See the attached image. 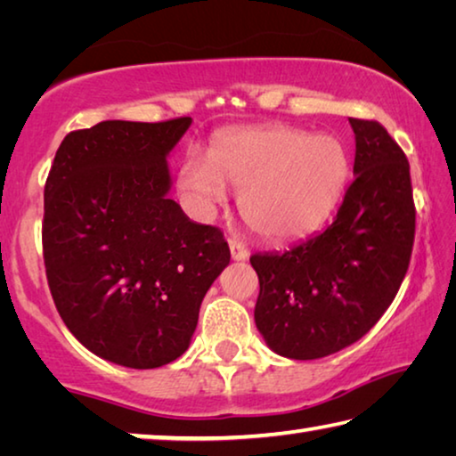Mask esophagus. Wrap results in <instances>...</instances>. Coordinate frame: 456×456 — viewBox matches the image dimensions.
<instances>
[{"label":"esophagus","mask_w":456,"mask_h":456,"mask_svg":"<svg viewBox=\"0 0 456 456\" xmlns=\"http://www.w3.org/2000/svg\"><path fill=\"white\" fill-rule=\"evenodd\" d=\"M229 249H231V259L233 261H245L249 257L247 247L241 241H237V239H229Z\"/></svg>","instance_id":"esophagus-1"}]
</instances>
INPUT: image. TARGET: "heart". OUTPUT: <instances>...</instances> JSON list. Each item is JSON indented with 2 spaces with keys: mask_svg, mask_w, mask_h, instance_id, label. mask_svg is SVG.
<instances>
[{
  "mask_svg": "<svg viewBox=\"0 0 456 456\" xmlns=\"http://www.w3.org/2000/svg\"><path fill=\"white\" fill-rule=\"evenodd\" d=\"M350 173V159L336 136L288 126L243 128L221 134L211 159L189 154L179 189L199 213L227 200V184L241 192L247 225L272 241L314 233L334 209Z\"/></svg>",
  "mask_w": 456,
  "mask_h": 456,
  "instance_id": "obj_1",
  "label": "heart"
}]
</instances>
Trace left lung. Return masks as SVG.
<instances>
[{"instance_id":"1","label":"left lung","mask_w":456,"mask_h":456,"mask_svg":"<svg viewBox=\"0 0 456 456\" xmlns=\"http://www.w3.org/2000/svg\"><path fill=\"white\" fill-rule=\"evenodd\" d=\"M356 179L331 225L283 253H256V326L280 356L315 360L344 350L382 318L414 243L406 154L374 120L350 118Z\"/></svg>"}]
</instances>
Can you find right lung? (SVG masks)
<instances>
[{"label": "right lung", "instance_id": "obj_1", "mask_svg": "<svg viewBox=\"0 0 456 456\" xmlns=\"http://www.w3.org/2000/svg\"><path fill=\"white\" fill-rule=\"evenodd\" d=\"M191 118L104 120L61 141L44 189V264L61 320L92 354L149 370L187 352L229 265L217 227L168 199L167 157Z\"/></svg>", "mask_w": 456, "mask_h": 456}]
</instances>
